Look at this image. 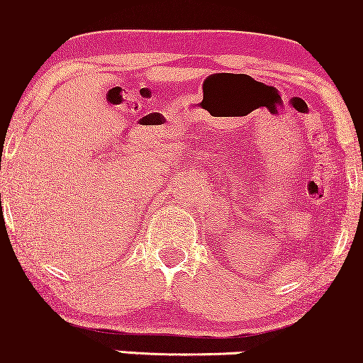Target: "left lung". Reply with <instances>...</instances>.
I'll return each instance as SVG.
<instances>
[{"mask_svg":"<svg viewBox=\"0 0 363 363\" xmlns=\"http://www.w3.org/2000/svg\"><path fill=\"white\" fill-rule=\"evenodd\" d=\"M362 199H363V195H362Z\"/></svg>","mask_w":363,"mask_h":363,"instance_id":"8db88e82","label":"left lung"}]
</instances>
